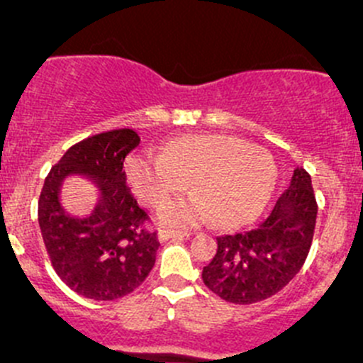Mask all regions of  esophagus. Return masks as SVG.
I'll return each mask as SVG.
<instances>
[{
  "mask_svg": "<svg viewBox=\"0 0 363 363\" xmlns=\"http://www.w3.org/2000/svg\"><path fill=\"white\" fill-rule=\"evenodd\" d=\"M189 236V233L185 231H174V229H164V231H160L159 238L162 240V242H167V240H182V238H186Z\"/></svg>",
  "mask_w": 363,
  "mask_h": 363,
  "instance_id": "obj_1",
  "label": "esophagus"
}]
</instances>
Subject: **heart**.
Returning a JSON list of instances; mask_svg holds the SVG:
<instances>
[{
	"mask_svg": "<svg viewBox=\"0 0 363 363\" xmlns=\"http://www.w3.org/2000/svg\"><path fill=\"white\" fill-rule=\"evenodd\" d=\"M127 177L135 194L150 206L192 189L197 194L160 208L164 222L174 225L208 224L217 218L224 229L256 222L270 204L279 182L275 160L263 150L231 135H185L145 150L127 160Z\"/></svg>",
	"mask_w": 363,
	"mask_h": 363,
	"instance_id": "heart-1",
	"label": "heart"
}]
</instances>
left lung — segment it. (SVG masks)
<instances>
[{
  "mask_svg": "<svg viewBox=\"0 0 363 363\" xmlns=\"http://www.w3.org/2000/svg\"><path fill=\"white\" fill-rule=\"evenodd\" d=\"M318 203L311 174L298 167L272 213L247 233L217 238V254L203 268L210 291L231 303L270 298L302 270L314 238Z\"/></svg>",
  "mask_w": 363,
  "mask_h": 363,
  "instance_id": "8db88e82",
  "label": "left lung"
}]
</instances>
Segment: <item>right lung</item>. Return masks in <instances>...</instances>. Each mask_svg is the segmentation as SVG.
Here are the masks:
<instances>
[{
    "mask_svg": "<svg viewBox=\"0 0 363 363\" xmlns=\"http://www.w3.org/2000/svg\"><path fill=\"white\" fill-rule=\"evenodd\" d=\"M141 138L132 128L89 135L67 150L52 166L38 199V224L49 259L72 291L91 300H116L145 282L159 250L150 215L127 185L123 162ZM93 177L101 203L86 219L64 215L57 201L67 174Z\"/></svg>",
    "mask_w": 363,
    "mask_h": 363,
    "instance_id": "obj_1",
    "label": "right lung"
}]
</instances>
